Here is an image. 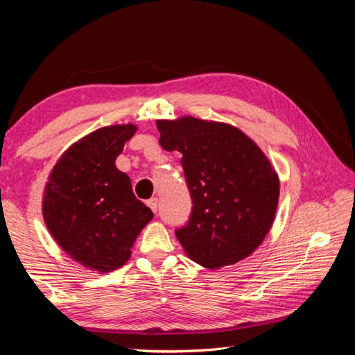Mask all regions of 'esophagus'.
Returning <instances> with one entry per match:
<instances>
[{
    "mask_svg": "<svg viewBox=\"0 0 355 355\" xmlns=\"http://www.w3.org/2000/svg\"><path fill=\"white\" fill-rule=\"evenodd\" d=\"M147 205L152 208L153 213L158 211V199H156V197H152V199L147 200Z\"/></svg>",
    "mask_w": 355,
    "mask_h": 355,
    "instance_id": "esophagus-1",
    "label": "esophagus"
}]
</instances>
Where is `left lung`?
Segmentation results:
<instances>
[{
  "mask_svg": "<svg viewBox=\"0 0 355 355\" xmlns=\"http://www.w3.org/2000/svg\"><path fill=\"white\" fill-rule=\"evenodd\" d=\"M159 144L182 153L192 211L175 232L192 261L208 269L248 258L271 230L280 182L261 148L228 123L184 116L156 120Z\"/></svg>",
  "mask_w": 355,
  "mask_h": 355,
  "instance_id": "1",
  "label": "left lung"
}]
</instances>
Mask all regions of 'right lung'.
I'll return each mask as SVG.
<instances>
[{"label":"right lung","instance_id":"right-lung-1","mask_svg":"<svg viewBox=\"0 0 355 355\" xmlns=\"http://www.w3.org/2000/svg\"><path fill=\"white\" fill-rule=\"evenodd\" d=\"M133 123L92 131L65 150L48 177L42 200L45 225L71 260L100 274L130 260L131 248L153 218L136 199L131 180L116 167Z\"/></svg>","mask_w":355,"mask_h":355}]
</instances>
